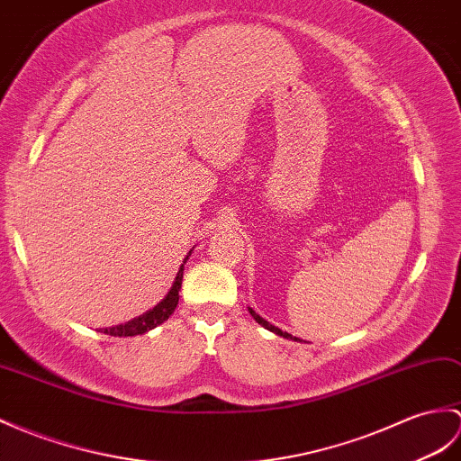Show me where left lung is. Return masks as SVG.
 Wrapping results in <instances>:
<instances>
[{"mask_svg": "<svg viewBox=\"0 0 461 461\" xmlns=\"http://www.w3.org/2000/svg\"><path fill=\"white\" fill-rule=\"evenodd\" d=\"M249 312H251V316L255 318V322H257V324H261L263 328H267V330H271V331H275V334H276V336H283V338H286V339H294V341H301V339H298V338H293L291 334H286V331H283V330H279V328H276V326H273V324H269V322H267V320H263V318H261L259 314H257L253 308H249Z\"/></svg>", "mask_w": 461, "mask_h": 461, "instance_id": "1", "label": "left lung"}]
</instances>
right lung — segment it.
<instances>
[{"label":"right lung","mask_w":461,"mask_h":461,"mask_svg":"<svg viewBox=\"0 0 461 461\" xmlns=\"http://www.w3.org/2000/svg\"><path fill=\"white\" fill-rule=\"evenodd\" d=\"M186 259H188V257H186ZM182 271H185V267H180V271H178L176 279H175V285H173V288H170V293L165 296L163 303L157 304L153 310H149L147 314L139 316L135 320H130V322H127V324L105 328L104 334H110L113 338L139 336V334H145L147 330H153L158 324H163L165 320L175 312V308L178 304V291H180V285H182Z\"/></svg>","instance_id":"obj_1"}]
</instances>
